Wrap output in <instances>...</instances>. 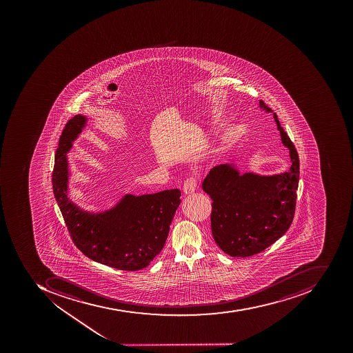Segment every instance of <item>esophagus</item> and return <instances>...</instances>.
Returning a JSON list of instances; mask_svg holds the SVG:
<instances>
[{
  "instance_id": "obj_1",
  "label": "esophagus",
  "mask_w": 353,
  "mask_h": 353,
  "mask_svg": "<svg viewBox=\"0 0 353 353\" xmlns=\"http://www.w3.org/2000/svg\"><path fill=\"white\" fill-rule=\"evenodd\" d=\"M196 188H198L196 179L194 177L187 178L185 183H183V192H185V194H191L196 190Z\"/></svg>"
}]
</instances>
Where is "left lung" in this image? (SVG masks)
I'll return each instance as SVG.
<instances>
[{
    "label": "left lung",
    "instance_id": "1",
    "mask_svg": "<svg viewBox=\"0 0 353 353\" xmlns=\"http://www.w3.org/2000/svg\"><path fill=\"white\" fill-rule=\"evenodd\" d=\"M259 108L272 113L283 145L290 150L288 172L261 175L241 174L235 163L215 166L203 180L212 203L210 225L216 244L232 257L263 252L285 234L293 221L299 183L298 153L278 115L263 100Z\"/></svg>",
    "mask_w": 353,
    "mask_h": 353
}]
</instances>
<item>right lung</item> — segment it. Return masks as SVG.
<instances>
[{
	"instance_id": "right-lung-1",
	"label": "right lung",
	"mask_w": 353,
	"mask_h": 353,
	"mask_svg": "<svg viewBox=\"0 0 353 353\" xmlns=\"http://www.w3.org/2000/svg\"><path fill=\"white\" fill-rule=\"evenodd\" d=\"M88 120L86 115H75L60 136L52 178L54 195L73 242L84 255L119 270H140L164 248L181 192L170 189L137 196L123 193L114 204L96 212L73 202L67 153Z\"/></svg>"
}]
</instances>
